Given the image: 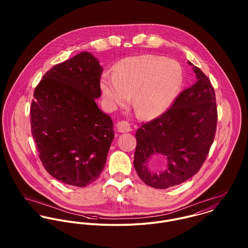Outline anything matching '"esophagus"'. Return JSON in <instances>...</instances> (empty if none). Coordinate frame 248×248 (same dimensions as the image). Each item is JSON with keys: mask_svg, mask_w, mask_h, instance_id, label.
<instances>
[{"mask_svg": "<svg viewBox=\"0 0 248 248\" xmlns=\"http://www.w3.org/2000/svg\"><path fill=\"white\" fill-rule=\"evenodd\" d=\"M117 130L120 133H128L132 131V127L131 124L128 121H119L117 124Z\"/></svg>", "mask_w": 248, "mask_h": 248, "instance_id": "obj_1", "label": "esophagus"}]
</instances>
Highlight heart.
I'll return each instance as SVG.
<instances>
[{"mask_svg": "<svg viewBox=\"0 0 248 248\" xmlns=\"http://www.w3.org/2000/svg\"><path fill=\"white\" fill-rule=\"evenodd\" d=\"M183 71L175 60L143 54L119 61L113 74L101 78V91L110 107L125 105L132 95L136 112L143 118L164 113L176 99Z\"/></svg>", "mask_w": 248, "mask_h": 248, "instance_id": "heart-1", "label": "heart"}]
</instances>
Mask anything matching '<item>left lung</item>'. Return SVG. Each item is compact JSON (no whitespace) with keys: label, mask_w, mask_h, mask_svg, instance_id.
Here are the masks:
<instances>
[{"label":"left lung","mask_w":248,"mask_h":248,"mask_svg":"<svg viewBox=\"0 0 248 248\" xmlns=\"http://www.w3.org/2000/svg\"><path fill=\"white\" fill-rule=\"evenodd\" d=\"M193 67L197 82L184 90L172 107L136 133L134 166L147 185L166 189L196 175L214 141L217 112L215 91L208 77ZM165 160L162 170L151 161Z\"/></svg>","instance_id":"obj_1"}]
</instances>
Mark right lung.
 Instances as JSON below:
<instances>
[{"instance_id":"add662e5","label":"right lung","mask_w":248,"mask_h":248,"mask_svg":"<svg viewBox=\"0 0 248 248\" xmlns=\"http://www.w3.org/2000/svg\"><path fill=\"white\" fill-rule=\"evenodd\" d=\"M103 68L83 51L46 72L31 107V134L49 175L85 187L106 164L113 123L95 102L101 96Z\"/></svg>"}]
</instances>
